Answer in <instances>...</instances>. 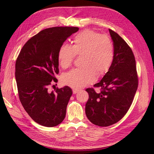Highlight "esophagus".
Wrapping results in <instances>:
<instances>
[{
  "label": "esophagus",
  "mask_w": 154,
  "mask_h": 154,
  "mask_svg": "<svg viewBox=\"0 0 154 154\" xmlns=\"http://www.w3.org/2000/svg\"><path fill=\"white\" fill-rule=\"evenodd\" d=\"M72 91H73V94H75L76 93H77L79 91V88H73Z\"/></svg>",
  "instance_id": "1"
}]
</instances>
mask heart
Returning <instances> with one entry per match:
<instances>
[{"mask_svg": "<svg viewBox=\"0 0 154 154\" xmlns=\"http://www.w3.org/2000/svg\"><path fill=\"white\" fill-rule=\"evenodd\" d=\"M75 55H82V67L71 70L64 74L62 82L72 88H78L92 82L95 77H101L109 70L114 57L112 40L99 32L86 29L77 34L72 45L62 44L57 59L63 69L69 67Z\"/></svg>", "mask_w": 154, "mask_h": 154, "instance_id": "obj_1", "label": "heart"}]
</instances>
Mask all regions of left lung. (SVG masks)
Wrapping results in <instances>:
<instances>
[{
	"mask_svg": "<svg viewBox=\"0 0 154 154\" xmlns=\"http://www.w3.org/2000/svg\"><path fill=\"white\" fill-rule=\"evenodd\" d=\"M109 32L114 47L111 67L100 81L85 90L89 97L85 104L87 117L94 125L107 127L122 119L130 108L138 87L135 57L131 48L118 34Z\"/></svg>",
	"mask_w": 154,
	"mask_h": 154,
	"instance_id": "left-lung-1",
	"label": "left lung"
}]
</instances>
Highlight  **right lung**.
Wrapping results in <instances>:
<instances>
[{"label": "right lung", "mask_w": 154, "mask_h": 154, "mask_svg": "<svg viewBox=\"0 0 154 154\" xmlns=\"http://www.w3.org/2000/svg\"><path fill=\"white\" fill-rule=\"evenodd\" d=\"M79 29L55 27L40 31L23 46L16 60L15 75L19 99L29 116L41 125L55 127L66 117L72 89L65 86L51 92L48 87L57 82L55 75L59 72L60 46Z\"/></svg>", "instance_id": "1"}]
</instances>
